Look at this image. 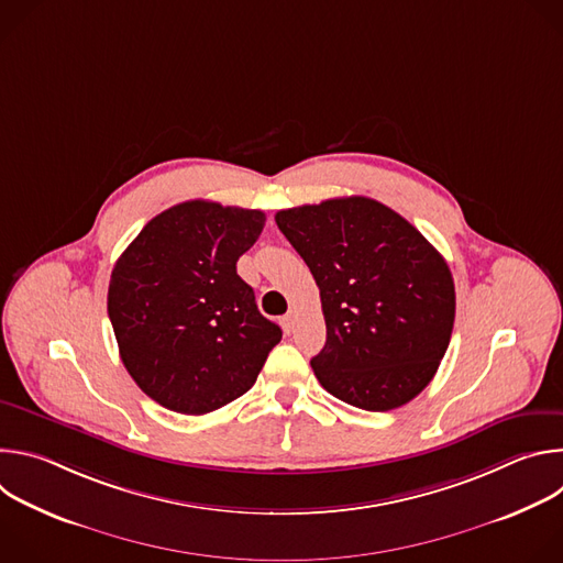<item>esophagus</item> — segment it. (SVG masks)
Wrapping results in <instances>:
<instances>
[{
  "label": "esophagus",
  "mask_w": 563,
  "mask_h": 563,
  "mask_svg": "<svg viewBox=\"0 0 563 563\" xmlns=\"http://www.w3.org/2000/svg\"><path fill=\"white\" fill-rule=\"evenodd\" d=\"M294 320H296V313L294 311H287L283 318H280V325L285 330V334H291L294 332Z\"/></svg>",
  "instance_id": "obj_1"
}]
</instances>
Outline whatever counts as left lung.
Returning <instances> with one entry per match:
<instances>
[{
    "mask_svg": "<svg viewBox=\"0 0 563 563\" xmlns=\"http://www.w3.org/2000/svg\"><path fill=\"white\" fill-rule=\"evenodd\" d=\"M307 263L328 325L316 378L345 404L387 412L426 389L450 345L454 280L423 233L389 207L332 198L276 213Z\"/></svg>",
    "mask_w": 563,
    "mask_h": 563,
    "instance_id": "8db88e82",
    "label": "left lung"
}]
</instances>
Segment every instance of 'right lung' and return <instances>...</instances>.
Returning a JSON list of instances; mask_svg holds the SVG:
<instances>
[{"label":"right lung","instance_id":"right-lung-1","mask_svg":"<svg viewBox=\"0 0 563 563\" xmlns=\"http://www.w3.org/2000/svg\"><path fill=\"white\" fill-rule=\"evenodd\" d=\"M263 227L258 209L189 200L148 220L118 258L109 318L126 372L155 404L213 412L256 383L280 343L235 272Z\"/></svg>","mask_w":563,"mask_h":563}]
</instances>
